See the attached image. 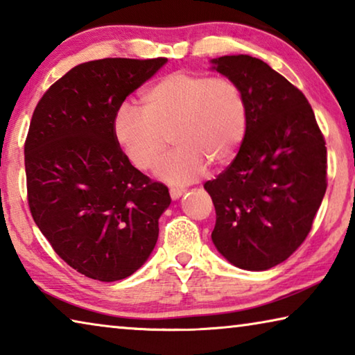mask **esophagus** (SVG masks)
Masks as SVG:
<instances>
[{"mask_svg": "<svg viewBox=\"0 0 355 355\" xmlns=\"http://www.w3.org/2000/svg\"><path fill=\"white\" fill-rule=\"evenodd\" d=\"M171 197L172 200H178L180 197H182L184 194V188H171Z\"/></svg>", "mask_w": 355, "mask_h": 355, "instance_id": "obj_1", "label": "esophagus"}]
</instances>
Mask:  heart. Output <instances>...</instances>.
I'll use <instances>...</instances> for the list:
<instances>
[{
	"instance_id": "1",
	"label": "heart",
	"mask_w": 355,
	"mask_h": 355,
	"mask_svg": "<svg viewBox=\"0 0 355 355\" xmlns=\"http://www.w3.org/2000/svg\"><path fill=\"white\" fill-rule=\"evenodd\" d=\"M141 103L142 110L131 103L117 107L114 137L131 164L150 171L164 155L171 136L177 148L158 166L156 175L173 184L200 177L208 163H230L248 133V101L228 78L175 71L144 89Z\"/></svg>"
}]
</instances>
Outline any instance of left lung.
Returning a JSON list of instances; mask_svg holds the SVG:
<instances>
[{
	"mask_svg": "<svg viewBox=\"0 0 355 355\" xmlns=\"http://www.w3.org/2000/svg\"><path fill=\"white\" fill-rule=\"evenodd\" d=\"M248 101L249 123L235 159L203 188L211 196V239L245 271L285 261L307 238L326 194L327 150L305 95L261 59H211Z\"/></svg>",
	"mask_w": 355,
	"mask_h": 355,
	"instance_id": "8db88e82",
	"label": "left lung"
}]
</instances>
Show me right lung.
<instances>
[{
    "instance_id": "1",
    "label": "right lung",
    "mask_w": 355,
    "mask_h": 355,
    "mask_svg": "<svg viewBox=\"0 0 355 355\" xmlns=\"http://www.w3.org/2000/svg\"><path fill=\"white\" fill-rule=\"evenodd\" d=\"M167 62L106 58L69 70L35 106L25 142L33 219L62 260L100 282L136 272L158 241L169 189L112 133L117 107Z\"/></svg>"
}]
</instances>
